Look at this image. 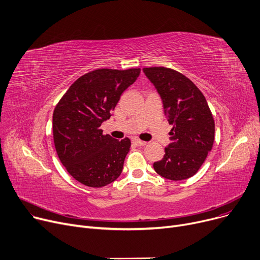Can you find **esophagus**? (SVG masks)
Listing matches in <instances>:
<instances>
[{"mask_svg":"<svg viewBox=\"0 0 260 260\" xmlns=\"http://www.w3.org/2000/svg\"><path fill=\"white\" fill-rule=\"evenodd\" d=\"M133 143L136 144V145H138V146H144L147 142L142 141V140H139V139H134V140H133Z\"/></svg>","mask_w":260,"mask_h":260,"instance_id":"esophagus-1","label":"esophagus"}]
</instances>
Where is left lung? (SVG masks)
Returning <instances> with one entry per match:
<instances>
[{
  "mask_svg": "<svg viewBox=\"0 0 260 260\" xmlns=\"http://www.w3.org/2000/svg\"><path fill=\"white\" fill-rule=\"evenodd\" d=\"M157 89L170 124L171 143L154 170L170 180L194 176L213 147L215 123L199 88L184 75L167 67L143 68Z\"/></svg>",
  "mask_w": 260,
  "mask_h": 260,
  "instance_id": "obj_1",
  "label": "left lung"
}]
</instances>
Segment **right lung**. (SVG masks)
Returning a JSON list of instances; mask_svg holds the SVG:
<instances>
[{
  "instance_id": "add662e5",
  "label": "right lung",
  "mask_w": 260,
  "mask_h": 260,
  "mask_svg": "<svg viewBox=\"0 0 260 260\" xmlns=\"http://www.w3.org/2000/svg\"><path fill=\"white\" fill-rule=\"evenodd\" d=\"M140 72L101 68L87 73L74 82L54 108L52 132L58 157L80 183L102 187L122 173L131 140L103 135L100 126Z\"/></svg>"
}]
</instances>
